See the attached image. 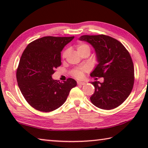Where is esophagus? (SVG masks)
<instances>
[{"label": "esophagus", "mask_w": 148, "mask_h": 148, "mask_svg": "<svg viewBox=\"0 0 148 148\" xmlns=\"http://www.w3.org/2000/svg\"><path fill=\"white\" fill-rule=\"evenodd\" d=\"M77 84H78V85H82V86H84V85L86 84V83H85V82H79V81L77 82Z\"/></svg>", "instance_id": "34e87169"}]
</instances>
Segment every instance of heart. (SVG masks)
<instances>
[{
    "mask_svg": "<svg viewBox=\"0 0 148 148\" xmlns=\"http://www.w3.org/2000/svg\"><path fill=\"white\" fill-rule=\"evenodd\" d=\"M77 51L80 53V52L85 51V50H89L90 51V47L88 44H85V43H79L77 45ZM69 53V50L66 49L64 50L62 53V58H65L66 57L67 54ZM87 71V67H80V68H77L75 69L72 72V75L76 77L77 79H82L83 78L84 76V72Z\"/></svg>",
    "mask_w": 148,
    "mask_h": 148,
    "instance_id": "b5f03b06",
    "label": "heart"
}]
</instances>
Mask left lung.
<instances>
[{
  "label": "left lung",
  "mask_w": 148,
  "mask_h": 148,
  "mask_svg": "<svg viewBox=\"0 0 148 148\" xmlns=\"http://www.w3.org/2000/svg\"><path fill=\"white\" fill-rule=\"evenodd\" d=\"M79 40L88 42L95 49L98 64L91 76L104 77V82H91L95 89L90 97L95 106L112 110L129 96L134 81V65L129 51L116 39L104 34L83 35Z\"/></svg>",
  "instance_id": "8db88e82"
}]
</instances>
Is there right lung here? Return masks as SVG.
<instances>
[{
  "label": "right lung",
  "instance_id": "obj_1",
  "mask_svg": "<svg viewBox=\"0 0 148 148\" xmlns=\"http://www.w3.org/2000/svg\"><path fill=\"white\" fill-rule=\"evenodd\" d=\"M74 36H44L27 46L17 69V84L27 102L37 110L51 112L64 103L71 90L76 86L72 78L58 82L52 78L61 64V52Z\"/></svg>",
  "mask_w": 148,
  "mask_h": 148
}]
</instances>
